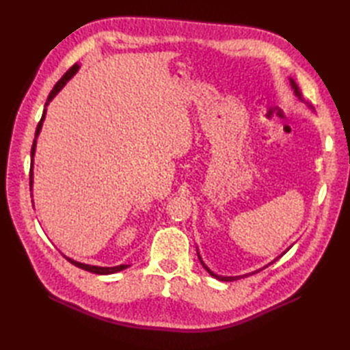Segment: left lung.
<instances>
[{
    "label": "left lung",
    "mask_w": 350,
    "mask_h": 350,
    "mask_svg": "<svg viewBox=\"0 0 350 350\" xmlns=\"http://www.w3.org/2000/svg\"><path fill=\"white\" fill-rule=\"evenodd\" d=\"M290 85H292V88H293V93H295V96H296V98H298L299 100H302V102H306V100H304V98H302V93H301V90H299V87L298 85H296V83H295V81L292 79V78H290ZM307 103V105L311 108V105H310V103L308 102H306ZM290 248V247H288ZM288 248L286 250V251H288ZM284 251V252H286ZM284 252H282V254H284ZM281 254V256H282ZM197 256H198V258H200V263H202L203 265V267H204V269L207 271V272H209L211 275H212V277L213 278H217V280H219V281H234V280H239V278H242V277H247V275H237V277H222V275H218V273H215V272H212L211 269H209V267H207L206 265H204V262H203V258L202 257H200V252H198V250H197ZM281 256H278L277 258H280ZM277 258H275V260H277ZM275 260H273V262H275ZM273 262H271V263H273ZM269 263V265H271ZM265 267H267V265L265 266ZM262 269H263V267H262ZM260 271V269H258ZM258 271H256V272H258ZM256 272H252V273H256Z\"/></svg>",
    "instance_id": "left-lung-1"
}]
</instances>
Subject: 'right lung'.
Masks as SVG:
<instances>
[{
  "mask_svg": "<svg viewBox=\"0 0 350 350\" xmlns=\"http://www.w3.org/2000/svg\"><path fill=\"white\" fill-rule=\"evenodd\" d=\"M78 69H79V64H78V63H75V64H73L72 68H70L68 72L64 73L63 78H62L60 81H58V83L54 85V88H52V92H51V93H49V96H48V100H46V103H44L43 114H42V118H40L39 124H37V128H36V137H34L33 147H31V170H29V188H31V189H33V165H34L36 144H37V137H39V133H40V131H42L43 120H44V117H46V107L49 105V102L55 98L57 93L60 92L62 88L66 85V83H68V81H69L73 75H75V73L78 72ZM64 257H66V256H64ZM66 258H68L72 265H75V266L81 267V269L88 271V272H92V273H98V275H109V273H116V272H120V271L126 269V267H129V265H118V266H111V267H108V266H93V265H85V263L77 262V260L69 258V257H66Z\"/></svg>",
  "mask_w": 350,
  "mask_h": 350,
  "instance_id": "right-lung-1",
  "label": "right lung"
}]
</instances>
